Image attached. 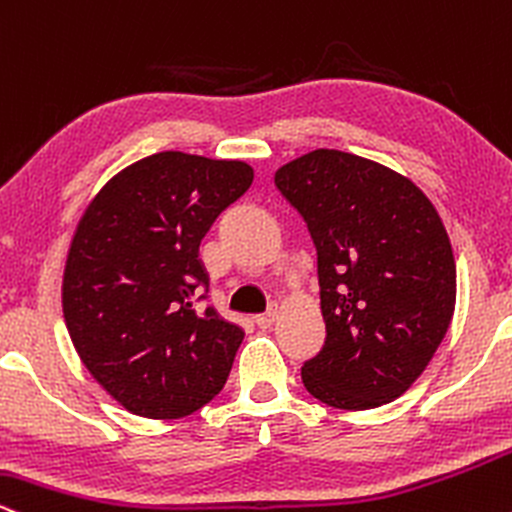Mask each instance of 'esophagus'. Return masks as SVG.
I'll use <instances>...</instances> for the list:
<instances>
[{
  "mask_svg": "<svg viewBox=\"0 0 512 512\" xmlns=\"http://www.w3.org/2000/svg\"><path fill=\"white\" fill-rule=\"evenodd\" d=\"M275 318H278V306H270V309L266 311V314H261V316H256V326L258 328H263V330H266V328H270V326H273V323H275Z\"/></svg>",
  "mask_w": 512,
  "mask_h": 512,
  "instance_id": "34e87169",
  "label": "esophagus"
}]
</instances>
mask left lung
Returning <instances> with one entry per match:
<instances>
[{
  "label": "left lung",
  "instance_id": "left-lung-1",
  "mask_svg": "<svg viewBox=\"0 0 512 512\" xmlns=\"http://www.w3.org/2000/svg\"><path fill=\"white\" fill-rule=\"evenodd\" d=\"M318 256L326 345L304 388L338 410H374L422 376L455 311V258L434 203L374 160L318 148L275 172Z\"/></svg>",
  "mask_w": 512,
  "mask_h": 512
}]
</instances>
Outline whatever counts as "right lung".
Wrapping results in <instances>:
<instances>
[{
	"mask_svg": "<svg viewBox=\"0 0 512 512\" xmlns=\"http://www.w3.org/2000/svg\"><path fill=\"white\" fill-rule=\"evenodd\" d=\"M251 182L242 160L165 150L114 174L78 222L64 321L90 376L131 414L186 417L225 386L244 330L196 309L208 287L198 246Z\"/></svg>",
	"mask_w": 512,
	"mask_h": 512,
	"instance_id": "right-lung-1",
	"label": "right lung"
}]
</instances>
